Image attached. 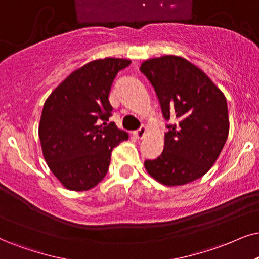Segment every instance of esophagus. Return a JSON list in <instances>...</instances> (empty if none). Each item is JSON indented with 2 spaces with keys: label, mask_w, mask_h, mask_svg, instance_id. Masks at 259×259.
I'll list each match as a JSON object with an SVG mask.
<instances>
[{
  "label": "esophagus",
  "mask_w": 259,
  "mask_h": 259,
  "mask_svg": "<svg viewBox=\"0 0 259 259\" xmlns=\"http://www.w3.org/2000/svg\"><path fill=\"white\" fill-rule=\"evenodd\" d=\"M146 134H147V129H146L145 126H142V127H140L139 130H136V132H134L133 135L135 136L136 139L141 140V139H143V137L146 136Z\"/></svg>",
  "instance_id": "1"
}]
</instances>
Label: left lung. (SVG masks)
I'll list each match as a JSON object with an SVG mask.
<instances>
[{
	"instance_id": "obj_1",
	"label": "left lung",
	"mask_w": 259,
	"mask_h": 259,
	"mask_svg": "<svg viewBox=\"0 0 259 259\" xmlns=\"http://www.w3.org/2000/svg\"><path fill=\"white\" fill-rule=\"evenodd\" d=\"M140 70L153 84L167 125L161 155L146 160L156 182L181 186L212 167L230 133L228 107L220 88L197 65L176 55L149 58Z\"/></svg>"
}]
</instances>
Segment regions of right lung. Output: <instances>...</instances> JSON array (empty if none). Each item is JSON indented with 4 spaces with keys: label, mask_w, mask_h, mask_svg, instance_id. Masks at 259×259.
<instances>
[{
    "label": "right lung",
    "mask_w": 259,
    "mask_h": 259,
    "mask_svg": "<svg viewBox=\"0 0 259 259\" xmlns=\"http://www.w3.org/2000/svg\"><path fill=\"white\" fill-rule=\"evenodd\" d=\"M132 63L106 57L74 70L51 92L39 122L41 152L50 171L70 191H87L109 169L111 152L127 133L109 120V96L118 71Z\"/></svg>",
    "instance_id": "right-lung-1"
}]
</instances>
